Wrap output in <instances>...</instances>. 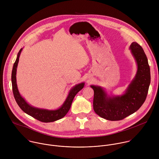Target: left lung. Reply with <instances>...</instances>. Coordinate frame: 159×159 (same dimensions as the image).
Here are the masks:
<instances>
[{
  "label": "left lung",
  "instance_id": "obj_1",
  "mask_svg": "<svg viewBox=\"0 0 159 159\" xmlns=\"http://www.w3.org/2000/svg\"><path fill=\"white\" fill-rule=\"evenodd\" d=\"M137 65V71L123 94L109 96L105 90L91 85L94 90L93 108L100 117L110 121L124 119L137 111L145 102L150 84V70L147 57L137 42L129 47Z\"/></svg>",
  "mask_w": 159,
  "mask_h": 159
}]
</instances>
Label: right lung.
<instances>
[{
  "label": "right lung",
  "mask_w": 159,
  "mask_h": 159,
  "mask_svg": "<svg viewBox=\"0 0 159 159\" xmlns=\"http://www.w3.org/2000/svg\"><path fill=\"white\" fill-rule=\"evenodd\" d=\"M22 50L21 48L17 53V58L16 60L15 63H14L12 75H11V80H12V91L13 94L15 98V100L20 107V108L23 111L25 112L28 115L33 117L34 118L44 123H50L53 122L55 121L58 120L62 118H63L66 113L69 112L72 101L74 100L75 95L80 91L81 89L84 87V82L80 83L79 84L74 86L69 93V95L67 96L65 101L63 104L57 109L55 110H48L46 109H41L38 108L34 106H32L30 104H28L26 100L22 98L17 89V82H16V72H17V67L19 62V56Z\"/></svg>",
  "instance_id": "obj_1"
}]
</instances>
